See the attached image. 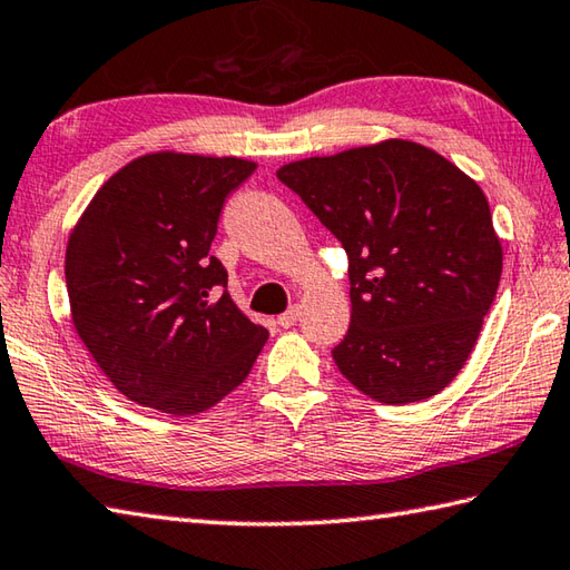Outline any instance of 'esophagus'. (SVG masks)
Wrapping results in <instances>:
<instances>
[{
  "mask_svg": "<svg viewBox=\"0 0 570 570\" xmlns=\"http://www.w3.org/2000/svg\"><path fill=\"white\" fill-rule=\"evenodd\" d=\"M298 316H302V306H292V308H288V312H284L282 316L276 318V324L282 326V328H292L296 321H298Z\"/></svg>",
  "mask_w": 570,
  "mask_h": 570,
  "instance_id": "obj_1",
  "label": "esophagus"
}]
</instances>
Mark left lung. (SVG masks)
<instances>
[{
  "label": "left lung",
  "mask_w": 570,
  "mask_h": 570,
  "mask_svg": "<svg viewBox=\"0 0 570 570\" xmlns=\"http://www.w3.org/2000/svg\"><path fill=\"white\" fill-rule=\"evenodd\" d=\"M348 254L351 326L331 351L368 399L401 406L459 376L499 292L485 194L423 144L386 139L276 171Z\"/></svg>",
  "instance_id": "1"
}]
</instances>
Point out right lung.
<instances>
[{"instance_id":"obj_1","label":"right lung","mask_w":570,"mask_h":570,"mask_svg":"<svg viewBox=\"0 0 570 570\" xmlns=\"http://www.w3.org/2000/svg\"><path fill=\"white\" fill-rule=\"evenodd\" d=\"M256 164L154 151L129 161L69 234L71 324L124 396L174 416L219 403L249 376L268 331L209 254L224 199Z\"/></svg>"}]
</instances>
